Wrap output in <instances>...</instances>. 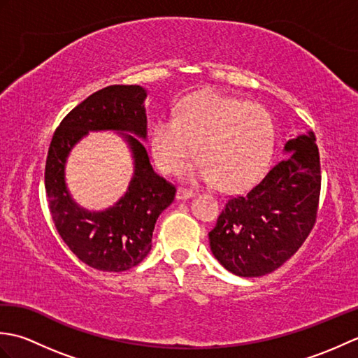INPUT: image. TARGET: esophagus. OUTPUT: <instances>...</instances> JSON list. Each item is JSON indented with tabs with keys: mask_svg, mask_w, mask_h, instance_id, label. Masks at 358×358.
<instances>
[{
	"mask_svg": "<svg viewBox=\"0 0 358 358\" xmlns=\"http://www.w3.org/2000/svg\"><path fill=\"white\" fill-rule=\"evenodd\" d=\"M195 194L192 191H189V189H185V187H178L177 189V200H189L192 199Z\"/></svg>",
	"mask_w": 358,
	"mask_h": 358,
	"instance_id": "1",
	"label": "esophagus"
}]
</instances>
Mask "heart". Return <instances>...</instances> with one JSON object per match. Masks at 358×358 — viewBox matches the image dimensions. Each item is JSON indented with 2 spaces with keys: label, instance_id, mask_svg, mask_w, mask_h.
Wrapping results in <instances>:
<instances>
[{
  "label": "heart",
  "instance_id": "heart-1",
  "mask_svg": "<svg viewBox=\"0 0 358 358\" xmlns=\"http://www.w3.org/2000/svg\"><path fill=\"white\" fill-rule=\"evenodd\" d=\"M273 121L258 103L218 90H201L180 103L175 117L158 118L150 131L157 166L175 173L199 154L200 163L185 171L189 178L240 191L262 177L273 149Z\"/></svg>",
  "mask_w": 358,
  "mask_h": 358
}]
</instances>
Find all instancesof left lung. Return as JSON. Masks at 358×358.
<instances>
[{"mask_svg": "<svg viewBox=\"0 0 358 358\" xmlns=\"http://www.w3.org/2000/svg\"><path fill=\"white\" fill-rule=\"evenodd\" d=\"M285 152L260 183L226 201L209 232L212 254L238 277L278 269L315 224L322 175L314 132L289 140Z\"/></svg>", "mask_w": 358, "mask_h": 358, "instance_id": "obj_1", "label": "left lung"}]
</instances>
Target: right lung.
Segmentation results:
<instances>
[{
  "label": "right lung",
  "instance_id": "1",
  "mask_svg": "<svg viewBox=\"0 0 358 358\" xmlns=\"http://www.w3.org/2000/svg\"><path fill=\"white\" fill-rule=\"evenodd\" d=\"M141 86H108L73 108L57 127L45 159L44 186L59 237L83 263L103 272H121L144 260L159 214L175 199L173 185L154 172L143 143L148 118ZM90 130L120 131L134 158L127 194L104 211L78 207L66 191L64 167L70 150ZM134 133L136 136H131Z\"/></svg>",
  "mask_w": 358,
  "mask_h": 358
}]
</instances>
